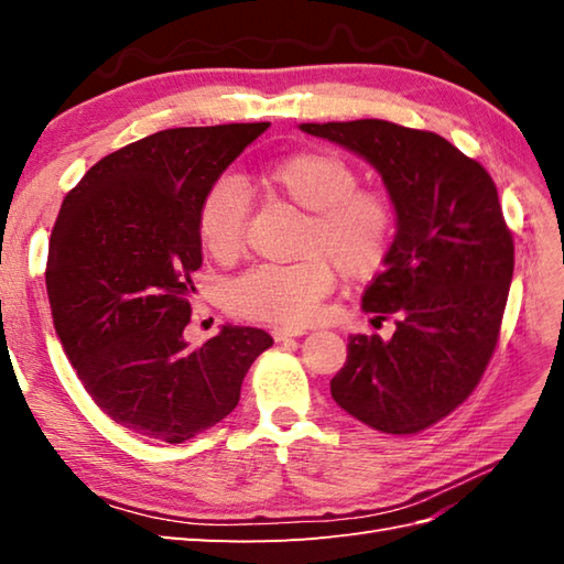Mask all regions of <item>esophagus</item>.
I'll return each mask as SVG.
<instances>
[{
	"label": "esophagus",
	"mask_w": 564,
	"mask_h": 564,
	"mask_svg": "<svg viewBox=\"0 0 564 564\" xmlns=\"http://www.w3.org/2000/svg\"><path fill=\"white\" fill-rule=\"evenodd\" d=\"M271 334L275 341H289L293 337H303V334H307V329L305 327H273Z\"/></svg>",
	"instance_id": "obj_1"
}]
</instances>
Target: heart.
<instances>
[{"label": "heart", "mask_w": 564, "mask_h": 564, "mask_svg": "<svg viewBox=\"0 0 564 564\" xmlns=\"http://www.w3.org/2000/svg\"><path fill=\"white\" fill-rule=\"evenodd\" d=\"M263 182L307 215L293 263H261L227 289L235 315L271 325L301 327L317 315V303L332 291V262L344 279L368 281L386 267L398 220L392 203L378 191H364L354 166L332 152L307 150L275 160ZM247 198L230 176L203 191L196 208V235L208 257L225 261L242 245Z\"/></svg>", "instance_id": "1"}]
</instances>
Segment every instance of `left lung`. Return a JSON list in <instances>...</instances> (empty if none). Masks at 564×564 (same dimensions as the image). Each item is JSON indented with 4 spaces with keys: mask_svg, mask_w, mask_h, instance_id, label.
<instances>
[{
    "mask_svg": "<svg viewBox=\"0 0 564 564\" xmlns=\"http://www.w3.org/2000/svg\"><path fill=\"white\" fill-rule=\"evenodd\" d=\"M380 174L398 232L364 293L370 322L394 334H351L332 398L386 434H416L451 414L480 382L505 315L513 239L482 164L446 138L380 118L301 123Z\"/></svg>",
    "mask_w": 564,
    "mask_h": 564,
    "instance_id": "8db88e82",
    "label": "left lung"
}]
</instances>
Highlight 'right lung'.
Returning a JSON list of instances; mask_svg holds the SVG:
<instances>
[{
	"label": "right lung",
	"instance_id": "add662e5",
	"mask_svg": "<svg viewBox=\"0 0 564 564\" xmlns=\"http://www.w3.org/2000/svg\"><path fill=\"white\" fill-rule=\"evenodd\" d=\"M271 123L170 128L106 154L69 191L47 249V301L84 390L133 434L184 443L239 402L263 329L223 325L188 349L196 208Z\"/></svg>",
	"mask_w": 564,
	"mask_h": 564
}]
</instances>
